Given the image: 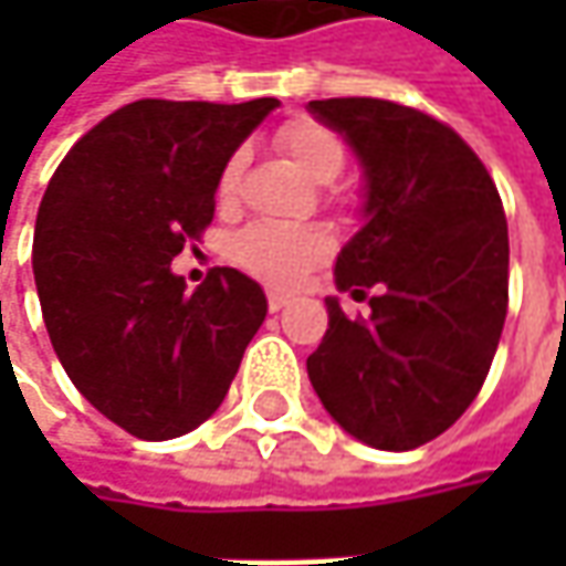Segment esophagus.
<instances>
[{"mask_svg":"<svg viewBox=\"0 0 566 566\" xmlns=\"http://www.w3.org/2000/svg\"><path fill=\"white\" fill-rule=\"evenodd\" d=\"M286 305H290V295L286 293H280V290H271V293H268V308H271V312H280V308H286Z\"/></svg>","mask_w":566,"mask_h":566,"instance_id":"34e87169","label":"esophagus"}]
</instances>
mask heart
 I'll list each match as a JSON object with an SVG mask.
<instances>
[{"label":"heart","instance_id":"b5f03b06","mask_svg":"<svg viewBox=\"0 0 566 566\" xmlns=\"http://www.w3.org/2000/svg\"><path fill=\"white\" fill-rule=\"evenodd\" d=\"M276 147L286 160L308 176L312 182H334L346 166V147L337 132L312 119H298L276 132ZM242 176V154H232L217 179V198L232 201ZM235 261L245 271L273 283H293L331 254V239L312 227H283V223H254L232 245Z\"/></svg>","mask_w":566,"mask_h":566}]
</instances>
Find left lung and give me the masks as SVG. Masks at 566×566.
I'll return each mask as SVG.
<instances>
[{
	"label": "left lung",
	"mask_w": 566,
	"mask_h": 566,
	"mask_svg": "<svg viewBox=\"0 0 566 566\" xmlns=\"http://www.w3.org/2000/svg\"><path fill=\"white\" fill-rule=\"evenodd\" d=\"M365 176L361 229L337 254V290L368 298L327 334L308 378L334 422L378 450H412L482 390L507 317V220L489 169L453 128L375 97L312 99Z\"/></svg>",
	"instance_id": "left-lung-1"
}]
</instances>
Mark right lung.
Listing matches in <instances>:
<instances>
[{
    "label": "right lung",
    "instance_id": "1",
    "mask_svg": "<svg viewBox=\"0 0 566 566\" xmlns=\"http://www.w3.org/2000/svg\"><path fill=\"white\" fill-rule=\"evenodd\" d=\"M276 106L135 99L65 154L40 201L33 280L55 356L142 441L207 422L264 324L251 276L213 268L188 293L172 258L210 227L220 169Z\"/></svg>",
    "mask_w": 566,
    "mask_h": 566
}]
</instances>
